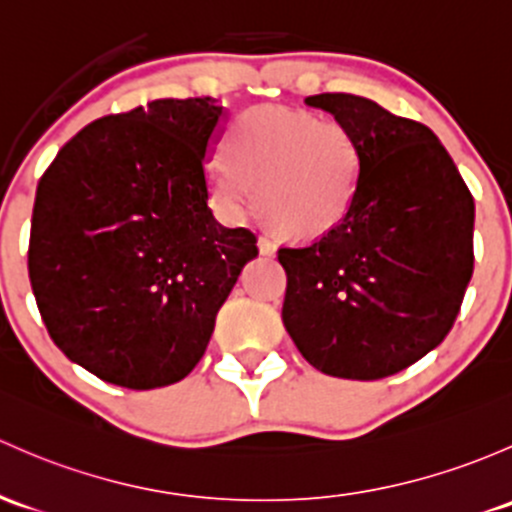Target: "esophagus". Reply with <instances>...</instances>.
I'll return each instance as SVG.
<instances>
[{
    "mask_svg": "<svg viewBox=\"0 0 512 512\" xmlns=\"http://www.w3.org/2000/svg\"><path fill=\"white\" fill-rule=\"evenodd\" d=\"M257 245H260V252L262 255H274V242L267 238V235H260V240H257Z\"/></svg>",
    "mask_w": 512,
    "mask_h": 512,
    "instance_id": "34e87169",
    "label": "esophagus"
}]
</instances>
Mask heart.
Wrapping results in <instances>:
<instances>
[{
	"mask_svg": "<svg viewBox=\"0 0 512 512\" xmlns=\"http://www.w3.org/2000/svg\"><path fill=\"white\" fill-rule=\"evenodd\" d=\"M228 159L208 171L213 201L228 218L260 203L294 238L324 235L351 211L360 184V144L343 122L282 105L240 112L225 137Z\"/></svg>",
	"mask_w": 512,
	"mask_h": 512,
	"instance_id": "1",
	"label": "heart"
}]
</instances>
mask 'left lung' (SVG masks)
I'll use <instances>...</instances> for the list:
<instances>
[{
  "label": "left lung",
  "mask_w": 512,
  "mask_h": 512,
  "mask_svg": "<svg viewBox=\"0 0 512 512\" xmlns=\"http://www.w3.org/2000/svg\"><path fill=\"white\" fill-rule=\"evenodd\" d=\"M360 144L351 211L319 240L287 245L282 321L321 373L380 380L454 326L473 274V196L437 134L378 102L321 93Z\"/></svg>",
  "instance_id": "8db88e82"
}]
</instances>
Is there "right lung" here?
Segmentation results:
<instances>
[{"label":"right lung","mask_w":512,"mask_h":512,"mask_svg":"<svg viewBox=\"0 0 512 512\" xmlns=\"http://www.w3.org/2000/svg\"><path fill=\"white\" fill-rule=\"evenodd\" d=\"M213 98L152 100L80 129L43 171L29 279L53 343L100 380L154 390L206 353L215 314L257 257L208 208Z\"/></svg>","instance_id":"1"}]
</instances>
